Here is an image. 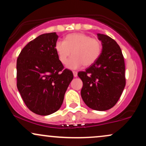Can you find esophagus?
I'll use <instances>...</instances> for the list:
<instances>
[{
  "label": "esophagus",
  "mask_w": 146,
  "mask_h": 146,
  "mask_svg": "<svg viewBox=\"0 0 146 146\" xmlns=\"http://www.w3.org/2000/svg\"><path fill=\"white\" fill-rule=\"evenodd\" d=\"M73 76H74L75 78H76V77L78 76V72H77V71H73Z\"/></svg>",
  "instance_id": "1"
}]
</instances>
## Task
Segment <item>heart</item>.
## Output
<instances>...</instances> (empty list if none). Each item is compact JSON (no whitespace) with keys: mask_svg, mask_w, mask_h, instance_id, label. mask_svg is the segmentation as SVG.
I'll return each instance as SVG.
<instances>
[{"mask_svg":"<svg viewBox=\"0 0 146 146\" xmlns=\"http://www.w3.org/2000/svg\"><path fill=\"white\" fill-rule=\"evenodd\" d=\"M55 50L62 64H66L70 68H79L83 64L89 66L97 60L101 54L102 43L99 39L92 38L90 35L82 33L66 35L64 41L58 40L55 44Z\"/></svg>","mask_w":146,"mask_h":146,"instance_id":"heart-1","label":"heart"}]
</instances>
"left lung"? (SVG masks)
<instances>
[{"label": "left lung", "instance_id": "obj_1", "mask_svg": "<svg viewBox=\"0 0 146 146\" xmlns=\"http://www.w3.org/2000/svg\"><path fill=\"white\" fill-rule=\"evenodd\" d=\"M102 52L94 64L78 73L82 80V99L88 107L105 111L117 103L126 85L125 64L120 46L108 35L97 34Z\"/></svg>", "mask_w": 146, "mask_h": 146}]
</instances>
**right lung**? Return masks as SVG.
<instances>
[{"label":"right lung","mask_w":146,"mask_h":146,"mask_svg":"<svg viewBox=\"0 0 146 146\" xmlns=\"http://www.w3.org/2000/svg\"><path fill=\"white\" fill-rule=\"evenodd\" d=\"M56 33L39 35L26 45L17 59V87L27 108L47 115L60 108L73 72L64 68L55 50Z\"/></svg>","instance_id":"1"}]
</instances>
